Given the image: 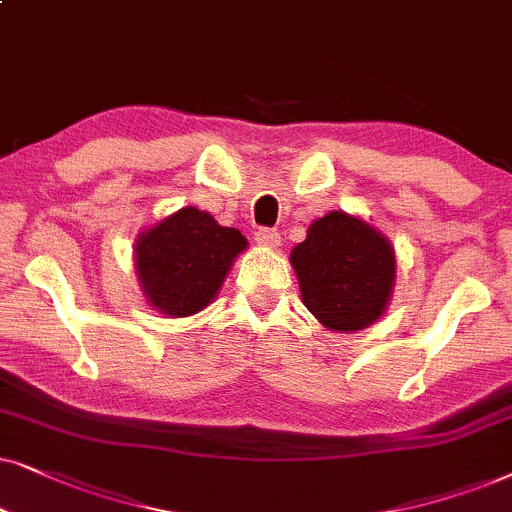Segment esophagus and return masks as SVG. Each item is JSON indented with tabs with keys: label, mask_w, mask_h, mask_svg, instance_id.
Returning a JSON list of instances; mask_svg holds the SVG:
<instances>
[{
	"label": "esophagus",
	"mask_w": 512,
	"mask_h": 512,
	"mask_svg": "<svg viewBox=\"0 0 512 512\" xmlns=\"http://www.w3.org/2000/svg\"><path fill=\"white\" fill-rule=\"evenodd\" d=\"M255 241L262 248H278L281 245V234L276 229H257L255 231Z\"/></svg>",
	"instance_id": "1"
}]
</instances>
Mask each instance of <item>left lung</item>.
<instances>
[{"label":"left lung","mask_w":512,"mask_h":512,"mask_svg":"<svg viewBox=\"0 0 512 512\" xmlns=\"http://www.w3.org/2000/svg\"><path fill=\"white\" fill-rule=\"evenodd\" d=\"M302 302L327 330L358 332L377 323L395 285V250L363 217L332 210L309 224L290 252Z\"/></svg>","instance_id":"obj_1"}]
</instances>
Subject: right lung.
I'll return each instance as SVG.
<instances>
[{
  "label": "right lung",
  "mask_w": 512,
  "mask_h": 512,
  "mask_svg": "<svg viewBox=\"0 0 512 512\" xmlns=\"http://www.w3.org/2000/svg\"><path fill=\"white\" fill-rule=\"evenodd\" d=\"M248 248L238 229L222 227L206 210H175L135 238V274L154 311L187 318L215 302L231 264Z\"/></svg>",
  "instance_id": "right-lung-1"
}]
</instances>
